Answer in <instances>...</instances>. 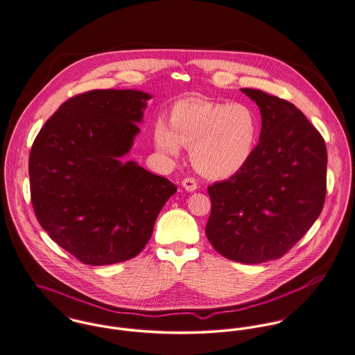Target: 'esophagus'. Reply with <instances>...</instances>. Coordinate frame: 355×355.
Instances as JSON below:
<instances>
[{"instance_id": "1", "label": "esophagus", "mask_w": 355, "mask_h": 355, "mask_svg": "<svg viewBox=\"0 0 355 355\" xmlns=\"http://www.w3.org/2000/svg\"><path fill=\"white\" fill-rule=\"evenodd\" d=\"M181 185L184 187V189H185L187 192H193V191L198 189V182H196V180H193V178H185V180H182Z\"/></svg>"}]
</instances>
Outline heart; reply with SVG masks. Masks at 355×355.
I'll list each match as a JSON object with an SVG mask.
<instances>
[{
    "mask_svg": "<svg viewBox=\"0 0 355 355\" xmlns=\"http://www.w3.org/2000/svg\"><path fill=\"white\" fill-rule=\"evenodd\" d=\"M261 121L247 104L185 100L170 112V126L157 119L153 125L156 148L178 156L182 145L191 146L195 168L210 178H227L243 170L259 141Z\"/></svg>",
    "mask_w": 355,
    "mask_h": 355,
    "instance_id": "heart-1",
    "label": "heart"
}]
</instances>
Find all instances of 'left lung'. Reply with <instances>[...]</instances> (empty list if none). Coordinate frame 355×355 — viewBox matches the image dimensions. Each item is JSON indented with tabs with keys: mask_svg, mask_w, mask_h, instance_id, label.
Returning <instances> with one entry per match:
<instances>
[{
	"mask_svg": "<svg viewBox=\"0 0 355 355\" xmlns=\"http://www.w3.org/2000/svg\"><path fill=\"white\" fill-rule=\"evenodd\" d=\"M241 92L259 107V142L243 170L209 187L206 236L222 257L255 265L282 258L318 218L327 146L289 101L257 89Z\"/></svg>",
	"mask_w": 355,
	"mask_h": 355,
	"instance_id": "left-lung-1",
	"label": "left lung"
}]
</instances>
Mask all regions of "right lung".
<instances>
[{
	"mask_svg": "<svg viewBox=\"0 0 355 355\" xmlns=\"http://www.w3.org/2000/svg\"><path fill=\"white\" fill-rule=\"evenodd\" d=\"M141 90H90L46 121L28 159L31 202L49 237L86 265L135 258L177 192L167 178L123 162L140 133Z\"/></svg>",
	"mask_w": 355,
	"mask_h": 355,
	"instance_id": "1",
	"label": "right lung"
}]
</instances>
